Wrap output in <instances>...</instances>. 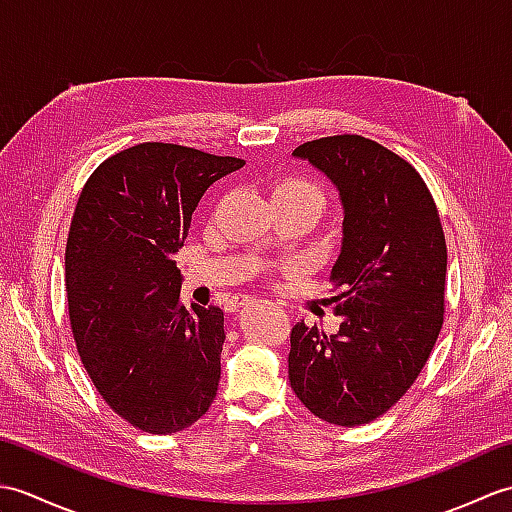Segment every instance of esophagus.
I'll return each mask as SVG.
<instances>
[{
  "label": "esophagus",
  "mask_w": 512,
  "mask_h": 512,
  "mask_svg": "<svg viewBox=\"0 0 512 512\" xmlns=\"http://www.w3.org/2000/svg\"><path fill=\"white\" fill-rule=\"evenodd\" d=\"M253 301H255V299L239 295V297H235L231 303H233V310H237V308H244V306H248V303H253Z\"/></svg>",
  "instance_id": "esophagus-1"
}]
</instances>
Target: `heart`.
<instances>
[{"mask_svg": "<svg viewBox=\"0 0 512 512\" xmlns=\"http://www.w3.org/2000/svg\"><path fill=\"white\" fill-rule=\"evenodd\" d=\"M275 202L279 200H301V202H310L312 206H317L319 213L325 206V193L319 187L317 182L306 180V178H286L281 180L275 191H273Z\"/></svg>", "mask_w": 512, "mask_h": 512, "instance_id": "heart-1", "label": "heart"}]
</instances>
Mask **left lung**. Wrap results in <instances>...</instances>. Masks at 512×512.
<instances>
[{
    "label": "left lung",
    "mask_w": 512,
    "mask_h": 512,
    "mask_svg": "<svg viewBox=\"0 0 512 512\" xmlns=\"http://www.w3.org/2000/svg\"><path fill=\"white\" fill-rule=\"evenodd\" d=\"M343 204L341 255L332 266L336 334L297 323L288 378L314 416L358 427L407 394L444 321L447 242L427 184L405 158L343 134L299 145Z\"/></svg>",
    "instance_id": "8db88e82"
}]
</instances>
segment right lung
Wrapping results in <instances>:
<instances>
[{"instance_id":"right-lung-1","label":"right lung","mask_w":512,"mask_h":512,"mask_svg":"<svg viewBox=\"0 0 512 512\" xmlns=\"http://www.w3.org/2000/svg\"><path fill=\"white\" fill-rule=\"evenodd\" d=\"M242 158L140 143L101 162L76 202L65 292L81 363L132 427L169 436L209 411L220 383L224 312L180 303L173 255L215 180Z\"/></svg>"}]
</instances>
